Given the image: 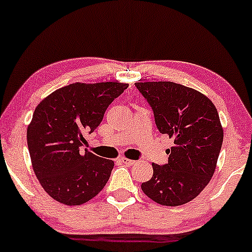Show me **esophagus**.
Instances as JSON below:
<instances>
[{
	"label": "esophagus",
	"mask_w": 252,
	"mask_h": 252,
	"mask_svg": "<svg viewBox=\"0 0 252 252\" xmlns=\"http://www.w3.org/2000/svg\"><path fill=\"white\" fill-rule=\"evenodd\" d=\"M119 161L122 162V163H124V164H128V165L134 164L133 159H129V158H122L119 159Z\"/></svg>",
	"instance_id": "1"
}]
</instances>
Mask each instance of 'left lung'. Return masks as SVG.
I'll use <instances>...</instances> for the list:
<instances>
[{"label":"left lung","mask_w":252,"mask_h":252,"mask_svg":"<svg viewBox=\"0 0 252 252\" xmlns=\"http://www.w3.org/2000/svg\"><path fill=\"white\" fill-rule=\"evenodd\" d=\"M154 112L159 133L174 140L168 163H153V177L141 184L146 195L164 206L194 199L213 176L223 129L214 104L199 91L174 82H138Z\"/></svg>","instance_id":"1"}]
</instances>
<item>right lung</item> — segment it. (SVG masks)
<instances>
[{
	"label": "right lung",
	"mask_w": 252,
	"mask_h": 252,
	"mask_svg": "<svg viewBox=\"0 0 252 252\" xmlns=\"http://www.w3.org/2000/svg\"><path fill=\"white\" fill-rule=\"evenodd\" d=\"M128 84L73 83L55 90L35 107L28 126L32 168L44 190L68 206L82 205L99 193L114 162L82 147L102 123L114 98Z\"/></svg>",
	"instance_id": "obj_1"
}]
</instances>
